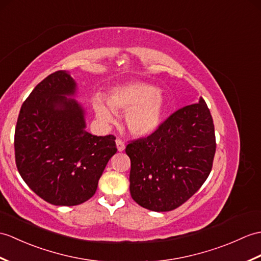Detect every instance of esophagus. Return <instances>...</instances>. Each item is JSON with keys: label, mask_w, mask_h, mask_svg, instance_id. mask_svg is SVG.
I'll return each mask as SVG.
<instances>
[{"label": "esophagus", "mask_w": 261, "mask_h": 261, "mask_svg": "<svg viewBox=\"0 0 261 261\" xmlns=\"http://www.w3.org/2000/svg\"><path fill=\"white\" fill-rule=\"evenodd\" d=\"M116 143H117L118 151H120V152H121V151H123V150L125 149V144H124V142H123L122 140H121L120 138H118V139H117V140H116Z\"/></svg>", "instance_id": "1"}]
</instances>
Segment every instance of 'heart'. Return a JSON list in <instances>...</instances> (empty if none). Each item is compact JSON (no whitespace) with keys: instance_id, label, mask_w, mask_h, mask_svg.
<instances>
[{"instance_id":"heart-1","label":"heart","mask_w":261,"mask_h":261,"mask_svg":"<svg viewBox=\"0 0 261 261\" xmlns=\"http://www.w3.org/2000/svg\"><path fill=\"white\" fill-rule=\"evenodd\" d=\"M108 106L101 99L94 100L96 116L106 122H112L113 113H126V124L136 136H148L161 123L165 99L159 89L149 83L136 82L111 90Z\"/></svg>"}]
</instances>
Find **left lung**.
I'll return each mask as SVG.
<instances>
[{
    "label": "left lung",
    "mask_w": 261,
    "mask_h": 261,
    "mask_svg": "<svg viewBox=\"0 0 261 261\" xmlns=\"http://www.w3.org/2000/svg\"><path fill=\"white\" fill-rule=\"evenodd\" d=\"M130 193L141 207L171 211L201 188L216 153L214 120L202 98L180 108L148 137L130 141Z\"/></svg>",
    "instance_id": "1"
}]
</instances>
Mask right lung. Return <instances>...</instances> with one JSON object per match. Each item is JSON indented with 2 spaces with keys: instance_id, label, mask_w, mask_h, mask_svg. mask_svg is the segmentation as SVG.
Returning <instances> with one entry per match:
<instances>
[{
  "instance_id": "right-lung-1",
  "label": "right lung",
  "mask_w": 261,
  "mask_h": 261,
  "mask_svg": "<svg viewBox=\"0 0 261 261\" xmlns=\"http://www.w3.org/2000/svg\"><path fill=\"white\" fill-rule=\"evenodd\" d=\"M75 83L64 70L42 80L23 102L14 135L16 168L30 189L54 205H76L92 197L116 137L86 131L82 108L64 95Z\"/></svg>"
}]
</instances>
